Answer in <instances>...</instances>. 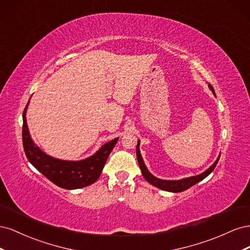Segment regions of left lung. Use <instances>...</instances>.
I'll return each instance as SVG.
<instances>
[{"label": "left lung", "instance_id": "1", "mask_svg": "<svg viewBox=\"0 0 250 250\" xmlns=\"http://www.w3.org/2000/svg\"><path fill=\"white\" fill-rule=\"evenodd\" d=\"M208 86L209 88L211 89V92H214V88L213 86H211L209 83H208ZM139 145H140V141L138 143V146H137V157H138V162H139V166H140V169L142 171V174L144 178H145L149 184H151L154 187H157L158 188H161V190H165V191H169V192H174V193H178V192H183V191H186L188 190V188H191L192 186L196 185L197 183H199V181H201L202 179L206 178L208 174L211 173V171H213L216 167V165L218 164V161L219 158H220V155H219V157L217 158V161L210 166V167L206 171L201 173L200 175H197V176H192V177H188V178H185V179H181V180H163V179H158L156 177H154L153 175H151V174L148 172L147 168L145 164H144L143 162V158L141 156V153H140V149H139Z\"/></svg>", "mask_w": 250, "mask_h": 250}]
</instances>
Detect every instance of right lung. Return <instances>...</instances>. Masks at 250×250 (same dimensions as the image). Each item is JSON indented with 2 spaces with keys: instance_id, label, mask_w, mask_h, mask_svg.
Listing matches in <instances>:
<instances>
[{
  "instance_id": "add662e5",
  "label": "right lung",
  "mask_w": 250,
  "mask_h": 250,
  "mask_svg": "<svg viewBox=\"0 0 250 250\" xmlns=\"http://www.w3.org/2000/svg\"><path fill=\"white\" fill-rule=\"evenodd\" d=\"M22 112V146L28 161L56 186L74 190L94 184L99 178L104 165L111 150L118 142V138L105 144L96 154L79 162H66L50 157L34 145L30 138L26 122V109Z\"/></svg>"
}]
</instances>
